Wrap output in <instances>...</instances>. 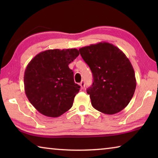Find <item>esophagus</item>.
<instances>
[{"instance_id":"obj_1","label":"esophagus","mask_w":158,"mask_h":158,"mask_svg":"<svg viewBox=\"0 0 158 158\" xmlns=\"http://www.w3.org/2000/svg\"><path fill=\"white\" fill-rule=\"evenodd\" d=\"M79 85H81V89H84V88H85V82H84V81H81V83H80V84H79Z\"/></svg>"}]
</instances>
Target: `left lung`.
Wrapping results in <instances>:
<instances>
[{
	"instance_id": "1",
	"label": "left lung",
	"mask_w": 158,
	"mask_h": 158,
	"mask_svg": "<svg viewBox=\"0 0 158 158\" xmlns=\"http://www.w3.org/2000/svg\"><path fill=\"white\" fill-rule=\"evenodd\" d=\"M79 52L93 74V84L86 90L92 106L106 114L122 111L137 85L130 60L121 49L106 42L80 48Z\"/></svg>"
}]
</instances>
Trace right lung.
I'll return each mask as SVG.
<instances>
[{"label":"right lung","mask_w":158,"mask_h":158,"mask_svg":"<svg viewBox=\"0 0 158 158\" xmlns=\"http://www.w3.org/2000/svg\"><path fill=\"white\" fill-rule=\"evenodd\" d=\"M79 55L77 49H49L28 64L23 77L26 95L40 113L58 117L73 106L80 86L68 65Z\"/></svg>","instance_id":"add662e5"}]
</instances>
